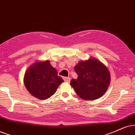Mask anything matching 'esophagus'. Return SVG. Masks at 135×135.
<instances>
[{"mask_svg": "<svg viewBox=\"0 0 135 135\" xmlns=\"http://www.w3.org/2000/svg\"><path fill=\"white\" fill-rule=\"evenodd\" d=\"M64 80L65 81H66V82H70V78L69 77H64Z\"/></svg>", "mask_w": 135, "mask_h": 135, "instance_id": "1", "label": "esophagus"}]
</instances>
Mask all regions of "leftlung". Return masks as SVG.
<instances>
[{
  "label": "left lung",
  "mask_w": 135,
  "mask_h": 135,
  "mask_svg": "<svg viewBox=\"0 0 135 135\" xmlns=\"http://www.w3.org/2000/svg\"><path fill=\"white\" fill-rule=\"evenodd\" d=\"M78 75L70 85L80 98L86 100H96L105 94L110 83L108 68L94 57L80 61L74 67Z\"/></svg>",
  "instance_id": "left-lung-1"
}]
</instances>
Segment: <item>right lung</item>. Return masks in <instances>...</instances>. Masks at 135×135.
Here are the masks:
<instances>
[{"instance_id": "obj_1", "label": "right lung", "mask_w": 135, "mask_h": 135, "mask_svg": "<svg viewBox=\"0 0 135 135\" xmlns=\"http://www.w3.org/2000/svg\"><path fill=\"white\" fill-rule=\"evenodd\" d=\"M50 61H35L25 71L23 82L32 96L40 100H46L52 96L64 80Z\"/></svg>"}]
</instances>
